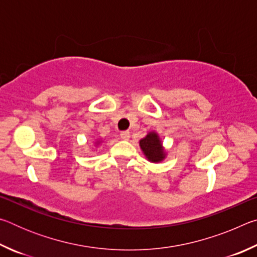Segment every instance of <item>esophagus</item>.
<instances>
[{
	"instance_id": "1",
	"label": "esophagus",
	"mask_w": 257,
	"mask_h": 257,
	"mask_svg": "<svg viewBox=\"0 0 257 257\" xmlns=\"http://www.w3.org/2000/svg\"><path fill=\"white\" fill-rule=\"evenodd\" d=\"M120 137L122 138L123 141H128V139L130 138V133L129 132H121Z\"/></svg>"
}]
</instances>
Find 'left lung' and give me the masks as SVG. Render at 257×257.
Returning a JSON list of instances; mask_svg holds the SVG:
<instances>
[{
    "mask_svg": "<svg viewBox=\"0 0 257 257\" xmlns=\"http://www.w3.org/2000/svg\"><path fill=\"white\" fill-rule=\"evenodd\" d=\"M141 147L146 158L152 162H160L164 158V150L161 142L159 139V136L155 133H151L147 135L145 138H143L141 143Z\"/></svg>",
    "mask_w": 257,
    "mask_h": 257,
    "instance_id": "obj_1",
    "label": "left lung"
}]
</instances>
